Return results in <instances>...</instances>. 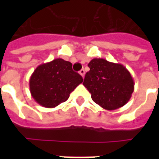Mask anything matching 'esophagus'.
I'll return each instance as SVG.
<instances>
[{
    "label": "esophagus",
    "instance_id": "1",
    "mask_svg": "<svg viewBox=\"0 0 159 159\" xmlns=\"http://www.w3.org/2000/svg\"><path fill=\"white\" fill-rule=\"evenodd\" d=\"M79 73H80V75H81V76H82V77H84V76H85V70L84 69L80 70Z\"/></svg>",
    "mask_w": 159,
    "mask_h": 159
}]
</instances>
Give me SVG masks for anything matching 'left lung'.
I'll return each instance as SVG.
<instances>
[{"label":"left lung","mask_w":159,"mask_h":159,"mask_svg":"<svg viewBox=\"0 0 159 159\" xmlns=\"http://www.w3.org/2000/svg\"><path fill=\"white\" fill-rule=\"evenodd\" d=\"M83 85L92 94V99L102 108L114 111L129 101L134 82L130 72L120 63L104 58H93L88 63Z\"/></svg>","instance_id":"obj_1"}]
</instances>
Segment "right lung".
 Instances as JSON below:
<instances>
[{
    "instance_id": "obj_1",
    "label": "right lung",
    "mask_w": 159,
    "mask_h": 159,
    "mask_svg": "<svg viewBox=\"0 0 159 159\" xmlns=\"http://www.w3.org/2000/svg\"><path fill=\"white\" fill-rule=\"evenodd\" d=\"M70 62L57 58L39 65L30 78L31 96L38 104L53 108L66 102L70 93L83 82Z\"/></svg>"
}]
</instances>
